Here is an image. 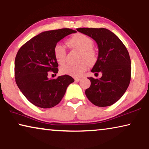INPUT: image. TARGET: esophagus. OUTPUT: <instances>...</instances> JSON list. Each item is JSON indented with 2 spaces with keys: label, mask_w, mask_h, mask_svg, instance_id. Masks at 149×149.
I'll use <instances>...</instances> for the list:
<instances>
[{
  "label": "esophagus",
  "mask_w": 149,
  "mask_h": 149,
  "mask_svg": "<svg viewBox=\"0 0 149 149\" xmlns=\"http://www.w3.org/2000/svg\"><path fill=\"white\" fill-rule=\"evenodd\" d=\"M75 80V81H76V82H79V81L80 80V78H76L74 79Z\"/></svg>",
  "instance_id": "esophagus-1"
}]
</instances>
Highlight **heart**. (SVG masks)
Here are the masks:
<instances>
[{"instance_id": "1", "label": "heart", "mask_w": 149, "mask_h": 149, "mask_svg": "<svg viewBox=\"0 0 149 149\" xmlns=\"http://www.w3.org/2000/svg\"><path fill=\"white\" fill-rule=\"evenodd\" d=\"M67 43L72 48L80 51L78 58L80 62L74 65H63L60 68V72L64 75L80 77L86 71L88 64L92 65L96 61V53L93 47L94 43L90 37L82 33L74 35L67 40ZM53 52L56 62L60 65L64 64L66 58V49L64 45L57 43L54 47Z\"/></svg>"}]
</instances>
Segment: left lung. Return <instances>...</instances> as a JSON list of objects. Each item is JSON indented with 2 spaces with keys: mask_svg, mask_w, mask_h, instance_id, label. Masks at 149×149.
I'll return each instance as SVG.
<instances>
[{
  "mask_svg": "<svg viewBox=\"0 0 149 149\" xmlns=\"http://www.w3.org/2000/svg\"><path fill=\"white\" fill-rule=\"evenodd\" d=\"M77 31L96 41L98 58L91 71L102 73L99 79L88 78L91 86L85 94L95 106H111L121 98L130 83L132 66L127 49L114 33L104 28H80Z\"/></svg>",
  "mask_w": 149,
  "mask_h": 149,
  "instance_id": "8db88e82",
  "label": "left lung"
}]
</instances>
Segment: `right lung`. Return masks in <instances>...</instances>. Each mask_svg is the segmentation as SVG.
Listing matches in <instances>:
<instances>
[{
  "mask_svg": "<svg viewBox=\"0 0 149 149\" xmlns=\"http://www.w3.org/2000/svg\"><path fill=\"white\" fill-rule=\"evenodd\" d=\"M76 33L69 29L45 31L33 37L17 52L15 59V82L33 105L50 108L58 104L67 88L74 82L68 75L49 79V71L58 73V63L54 56V47L65 37Z\"/></svg>",
  "mask_w": 149,
  "mask_h": 149,
  "instance_id": "1",
  "label": "right lung"
}]
</instances>
